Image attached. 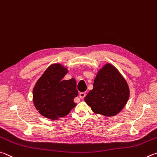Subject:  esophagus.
I'll use <instances>...</instances> for the list:
<instances>
[{"label": "esophagus", "instance_id": "obj_1", "mask_svg": "<svg viewBox=\"0 0 157 157\" xmlns=\"http://www.w3.org/2000/svg\"><path fill=\"white\" fill-rule=\"evenodd\" d=\"M86 93L85 92L79 93V97H80L81 98H84V97H86Z\"/></svg>", "mask_w": 157, "mask_h": 157}]
</instances>
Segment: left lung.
Returning a JSON list of instances; mask_svg holds the SVG:
<instances>
[{"label":"left lung","instance_id":"obj_1","mask_svg":"<svg viewBox=\"0 0 157 157\" xmlns=\"http://www.w3.org/2000/svg\"><path fill=\"white\" fill-rule=\"evenodd\" d=\"M129 96L130 90L125 78L117 69L107 63L98 71L93 89L84 100L95 114L112 117L122 110Z\"/></svg>","mask_w":157,"mask_h":157}]
</instances>
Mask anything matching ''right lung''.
Instances as JSON below:
<instances>
[{
  "label": "right lung",
  "instance_id": "right-lung-1",
  "mask_svg": "<svg viewBox=\"0 0 157 157\" xmlns=\"http://www.w3.org/2000/svg\"><path fill=\"white\" fill-rule=\"evenodd\" d=\"M67 68L60 64L49 66L33 89V101L38 112L51 120L70 113L76 105L74 98L78 95L74 78L63 80Z\"/></svg>",
  "mask_w": 157,
  "mask_h": 157
}]
</instances>
